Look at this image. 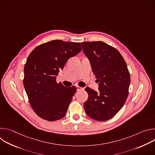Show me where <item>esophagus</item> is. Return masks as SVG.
<instances>
[{
    "instance_id": "1",
    "label": "esophagus",
    "mask_w": 155,
    "mask_h": 155,
    "mask_svg": "<svg viewBox=\"0 0 155 155\" xmlns=\"http://www.w3.org/2000/svg\"><path fill=\"white\" fill-rule=\"evenodd\" d=\"M76 87H77V91H80V90H83V87H80V86H77Z\"/></svg>"
}]
</instances>
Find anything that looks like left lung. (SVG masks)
I'll return each mask as SVG.
<instances>
[{
	"instance_id": "1",
	"label": "left lung",
	"mask_w": 155,
	"mask_h": 155,
	"mask_svg": "<svg viewBox=\"0 0 155 155\" xmlns=\"http://www.w3.org/2000/svg\"><path fill=\"white\" fill-rule=\"evenodd\" d=\"M83 51L89 59L99 81V91L85 88L88 99L84 102L86 114L104 121L113 118L124 105L130 83L126 63L120 53L101 41L82 42Z\"/></svg>"
}]
</instances>
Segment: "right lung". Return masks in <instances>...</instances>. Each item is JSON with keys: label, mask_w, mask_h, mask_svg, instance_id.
I'll return each mask as SVG.
<instances>
[{"label": "right lung", "mask_w": 155, "mask_h": 155, "mask_svg": "<svg viewBox=\"0 0 155 155\" xmlns=\"http://www.w3.org/2000/svg\"><path fill=\"white\" fill-rule=\"evenodd\" d=\"M81 50L80 43L54 40L37 46L29 55L23 84L31 106L41 118L54 121L65 115L77 88L57 83L56 76Z\"/></svg>", "instance_id": "add662e5"}]
</instances>
